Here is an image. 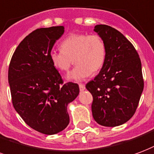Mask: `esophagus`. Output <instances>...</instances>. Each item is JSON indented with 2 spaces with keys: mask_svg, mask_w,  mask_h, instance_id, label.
<instances>
[{
  "mask_svg": "<svg viewBox=\"0 0 154 154\" xmlns=\"http://www.w3.org/2000/svg\"><path fill=\"white\" fill-rule=\"evenodd\" d=\"M79 89H80L81 91H85V89H86V86L82 85V84H80L79 85Z\"/></svg>",
  "mask_w": 154,
  "mask_h": 154,
  "instance_id": "1",
  "label": "esophagus"
}]
</instances>
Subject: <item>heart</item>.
<instances>
[{
    "mask_svg": "<svg viewBox=\"0 0 154 154\" xmlns=\"http://www.w3.org/2000/svg\"><path fill=\"white\" fill-rule=\"evenodd\" d=\"M61 51L52 50L50 60L54 68L68 72L74 59L76 67L67 76L68 80L82 82L103 68L107 56L106 44L97 34L72 33L60 44Z\"/></svg>",
    "mask_w": 154,
    "mask_h": 154,
    "instance_id": "1",
    "label": "heart"
}]
</instances>
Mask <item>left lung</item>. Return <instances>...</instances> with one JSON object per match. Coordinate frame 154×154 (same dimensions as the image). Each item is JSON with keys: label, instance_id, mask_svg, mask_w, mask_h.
Masks as SVG:
<instances>
[{"label": "left lung", "instance_id": "1", "mask_svg": "<svg viewBox=\"0 0 154 154\" xmlns=\"http://www.w3.org/2000/svg\"><path fill=\"white\" fill-rule=\"evenodd\" d=\"M94 31L105 42L107 56L99 74L86 86L93 96L92 115L101 126H120L134 115L144 90L140 59L117 29L99 24Z\"/></svg>", "mask_w": 154, "mask_h": 154}]
</instances>
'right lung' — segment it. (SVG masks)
<instances>
[{
    "label": "right lung",
    "instance_id": "obj_1",
    "mask_svg": "<svg viewBox=\"0 0 154 154\" xmlns=\"http://www.w3.org/2000/svg\"><path fill=\"white\" fill-rule=\"evenodd\" d=\"M63 32V26L33 31L19 43L9 66L14 108L27 125L45 135L65 129L69 123L68 104L79 94L77 83L63 85L50 60V52Z\"/></svg>",
    "mask_w": 154,
    "mask_h": 154
}]
</instances>
